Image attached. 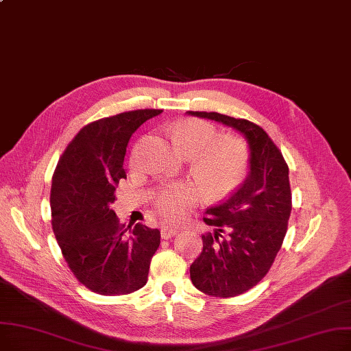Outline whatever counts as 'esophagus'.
<instances>
[{
	"instance_id": "34e87169",
	"label": "esophagus",
	"mask_w": 351,
	"mask_h": 351,
	"mask_svg": "<svg viewBox=\"0 0 351 351\" xmlns=\"http://www.w3.org/2000/svg\"><path fill=\"white\" fill-rule=\"evenodd\" d=\"M178 232H179V230H176V228L165 226V228H162V231H160V237H162L163 239H169V238H172L173 235H176Z\"/></svg>"
}]
</instances>
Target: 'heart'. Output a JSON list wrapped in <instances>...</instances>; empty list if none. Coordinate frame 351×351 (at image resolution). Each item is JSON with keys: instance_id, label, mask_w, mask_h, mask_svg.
Masks as SVG:
<instances>
[{"instance_id": "1", "label": "heart", "mask_w": 351, "mask_h": 351, "mask_svg": "<svg viewBox=\"0 0 351 351\" xmlns=\"http://www.w3.org/2000/svg\"><path fill=\"white\" fill-rule=\"evenodd\" d=\"M176 149L192 158V169L206 192L221 195L245 179L250 169L248 147L238 136H218L217 128L201 119H179L167 130ZM191 185L163 188L155 196V205L169 219L184 217L195 199Z\"/></svg>"}]
</instances>
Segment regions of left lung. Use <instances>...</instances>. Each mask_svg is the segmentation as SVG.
I'll return each mask as SVG.
<instances>
[{
	"label": "left lung",
	"mask_w": 351,
	"mask_h": 351,
	"mask_svg": "<svg viewBox=\"0 0 351 351\" xmlns=\"http://www.w3.org/2000/svg\"><path fill=\"white\" fill-rule=\"evenodd\" d=\"M234 128L245 136L250 173L230 197L205 210L204 250L191 280L204 294L230 298L248 291L269 271L282 245L291 213L288 165L267 132L252 121L217 112H188Z\"/></svg>",
	"instance_id": "obj_1"
}]
</instances>
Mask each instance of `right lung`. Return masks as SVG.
Listing matches in <instances>:
<instances>
[{
    "label": "right lung",
    "mask_w": 351,
    "mask_h": 351,
    "mask_svg": "<svg viewBox=\"0 0 351 351\" xmlns=\"http://www.w3.org/2000/svg\"><path fill=\"white\" fill-rule=\"evenodd\" d=\"M158 109L103 117L86 125L67 145L51 184V225L69 268L90 291L126 295L146 282L160 231L119 223L114 191L126 178L130 136ZM130 232L128 233L127 231Z\"/></svg>",
    "instance_id": "1"
}]
</instances>
